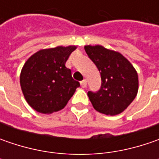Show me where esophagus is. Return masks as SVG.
<instances>
[{
    "label": "esophagus",
    "instance_id": "1",
    "mask_svg": "<svg viewBox=\"0 0 159 159\" xmlns=\"http://www.w3.org/2000/svg\"><path fill=\"white\" fill-rule=\"evenodd\" d=\"M80 85H81V87H82L83 89H85L87 87V80H83L82 81H80Z\"/></svg>",
    "mask_w": 159,
    "mask_h": 159
}]
</instances>
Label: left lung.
<instances>
[{
  "mask_svg": "<svg viewBox=\"0 0 159 159\" xmlns=\"http://www.w3.org/2000/svg\"><path fill=\"white\" fill-rule=\"evenodd\" d=\"M85 50L101 74L100 89L95 93L88 92L93 107L105 115L123 112L137 95L139 81L135 69L120 53L101 45H88Z\"/></svg>",
  "mask_w": 159,
  "mask_h": 159,
  "instance_id": "1",
  "label": "left lung"
}]
</instances>
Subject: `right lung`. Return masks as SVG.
<instances>
[{
  "label": "right lung",
  "mask_w": 159,
  "mask_h": 159,
  "mask_svg": "<svg viewBox=\"0 0 159 159\" xmlns=\"http://www.w3.org/2000/svg\"><path fill=\"white\" fill-rule=\"evenodd\" d=\"M76 46L40 49L24 64L20 86L28 104L36 111L51 114L64 109L80 83L65 67Z\"/></svg>",
  "instance_id": "1"
}]
</instances>
